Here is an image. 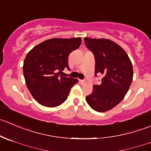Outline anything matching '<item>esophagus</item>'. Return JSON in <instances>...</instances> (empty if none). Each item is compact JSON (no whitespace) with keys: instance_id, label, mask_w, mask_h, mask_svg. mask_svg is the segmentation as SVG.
<instances>
[{"instance_id":"1","label":"esophagus","mask_w":151,"mask_h":151,"mask_svg":"<svg viewBox=\"0 0 151 151\" xmlns=\"http://www.w3.org/2000/svg\"><path fill=\"white\" fill-rule=\"evenodd\" d=\"M80 84L83 85V84H85V83H86V80H80Z\"/></svg>"}]
</instances>
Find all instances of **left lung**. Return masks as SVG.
Wrapping results in <instances>:
<instances>
[{"instance_id": "obj_1", "label": "left lung", "mask_w": 151, "mask_h": 151, "mask_svg": "<svg viewBox=\"0 0 151 151\" xmlns=\"http://www.w3.org/2000/svg\"><path fill=\"white\" fill-rule=\"evenodd\" d=\"M86 46L95 58V76L101 74V84L86 99L97 112H105L117 105L125 97L134 76L133 65L125 51L108 39L85 37Z\"/></svg>"}]
</instances>
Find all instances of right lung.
<instances>
[{"label": "right lung", "mask_w": 151, "mask_h": 151, "mask_svg": "<svg viewBox=\"0 0 151 151\" xmlns=\"http://www.w3.org/2000/svg\"><path fill=\"white\" fill-rule=\"evenodd\" d=\"M81 37L52 38L35 46L26 55L23 71L26 86L35 100L54 108L63 103L77 79L63 77L69 54L80 47Z\"/></svg>", "instance_id": "obj_1"}]
</instances>
